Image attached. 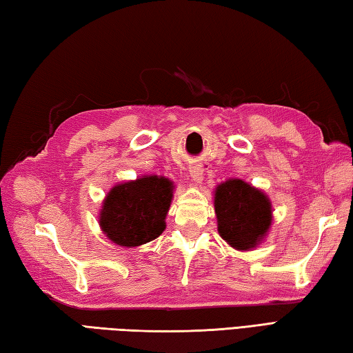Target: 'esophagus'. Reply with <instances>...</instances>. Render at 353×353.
Listing matches in <instances>:
<instances>
[{
    "instance_id": "1",
    "label": "esophagus",
    "mask_w": 353,
    "mask_h": 353,
    "mask_svg": "<svg viewBox=\"0 0 353 353\" xmlns=\"http://www.w3.org/2000/svg\"><path fill=\"white\" fill-rule=\"evenodd\" d=\"M190 176L192 177V181H196V182H200L202 181V177H203V168L200 167V165H192V167H190Z\"/></svg>"
}]
</instances>
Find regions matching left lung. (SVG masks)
Segmentation results:
<instances>
[{"instance_id": "8db88e82", "label": "left lung", "mask_w": 353, "mask_h": 353, "mask_svg": "<svg viewBox=\"0 0 353 353\" xmlns=\"http://www.w3.org/2000/svg\"><path fill=\"white\" fill-rule=\"evenodd\" d=\"M214 206L220 236L236 250L254 248L266 236L272 222L268 197L240 179L217 186Z\"/></svg>"}]
</instances>
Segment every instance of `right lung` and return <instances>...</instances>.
Wrapping results in <instances>:
<instances>
[{
  "instance_id": "add662e5",
  "label": "right lung",
  "mask_w": 353,
  "mask_h": 353,
  "mask_svg": "<svg viewBox=\"0 0 353 353\" xmlns=\"http://www.w3.org/2000/svg\"><path fill=\"white\" fill-rule=\"evenodd\" d=\"M172 183L165 177L145 176L117 185L108 192L99 223L105 236L121 246H139L165 230Z\"/></svg>"
}]
</instances>
